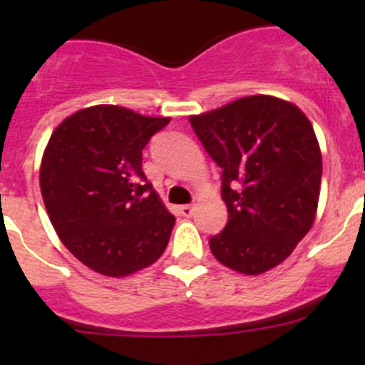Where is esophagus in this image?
Listing matches in <instances>:
<instances>
[{"mask_svg": "<svg viewBox=\"0 0 365 365\" xmlns=\"http://www.w3.org/2000/svg\"><path fill=\"white\" fill-rule=\"evenodd\" d=\"M180 213H182L183 217H190L194 213V206L192 205H183L180 206Z\"/></svg>", "mask_w": 365, "mask_h": 365, "instance_id": "34e87169", "label": "esophagus"}]
</instances>
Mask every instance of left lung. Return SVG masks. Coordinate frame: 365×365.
Masks as SVG:
<instances>
[{
  "label": "left lung",
  "instance_id": "1",
  "mask_svg": "<svg viewBox=\"0 0 365 365\" xmlns=\"http://www.w3.org/2000/svg\"><path fill=\"white\" fill-rule=\"evenodd\" d=\"M190 125L222 169L230 213L210 251L245 275L277 267L309 233L318 210L323 165L311 121L292 102L251 95L190 116Z\"/></svg>",
  "mask_w": 365,
  "mask_h": 365
}]
</instances>
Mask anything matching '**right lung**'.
Segmentation results:
<instances>
[{
	"instance_id": "right-lung-1",
	"label": "right lung",
	"mask_w": 365,
	"mask_h": 365,
	"mask_svg": "<svg viewBox=\"0 0 365 365\" xmlns=\"http://www.w3.org/2000/svg\"><path fill=\"white\" fill-rule=\"evenodd\" d=\"M169 118L120 106L73 113L51 135L40 165L49 219L77 259L108 277L150 267L168 247L175 215L143 173V150Z\"/></svg>"
}]
</instances>
